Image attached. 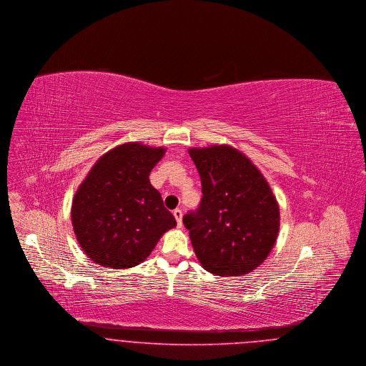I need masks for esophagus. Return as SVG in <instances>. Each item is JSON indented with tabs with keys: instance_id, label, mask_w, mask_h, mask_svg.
I'll return each mask as SVG.
<instances>
[{
	"instance_id": "esophagus-1",
	"label": "esophagus",
	"mask_w": 366,
	"mask_h": 366,
	"mask_svg": "<svg viewBox=\"0 0 366 366\" xmlns=\"http://www.w3.org/2000/svg\"><path fill=\"white\" fill-rule=\"evenodd\" d=\"M172 214H174L175 219H177V225H178V228H181V227H182V212H181L179 209H175V210L172 212Z\"/></svg>"
}]
</instances>
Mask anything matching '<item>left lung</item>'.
<instances>
[{"mask_svg":"<svg viewBox=\"0 0 366 366\" xmlns=\"http://www.w3.org/2000/svg\"><path fill=\"white\" fill-rule=\"evenodd\" d=\"M202 181V202L184 215L194 254L219 277L252 272L268 257L280 232V206L267 179L228 145L191 148Z\"/></svg>","mask_w":366,"mask_h":366,"instance_id":"obj_1","label":"left lung"}]
</instances>
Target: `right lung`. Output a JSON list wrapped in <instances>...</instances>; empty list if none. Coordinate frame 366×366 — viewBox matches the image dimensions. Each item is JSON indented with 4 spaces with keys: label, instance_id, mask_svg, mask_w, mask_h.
<instances>
[{
    "label": "right lung",
    "instance_id": "obj_1",
    "mask_svg": "<svg viewBox=\"0 0 366 366\" xmlns=\"http://www.w3.org/2000/svg\"><path fill=\"white\" fill-rule=\"evenodd\" d=\"M164 148L129 142L98 159L71 203V224L89 259L113 269L142 262L177 225L149 174Z\"/></svg>",
    "mask_w": 366,
    "mask_h": 366
}]
</instances>
